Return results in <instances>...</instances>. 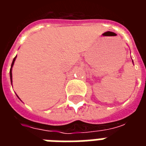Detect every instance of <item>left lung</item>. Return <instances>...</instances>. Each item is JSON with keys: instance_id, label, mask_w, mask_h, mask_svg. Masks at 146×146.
<instances>
[{"instance_id": "8db88e82", "label": "left lung", "mask_w": 146, "mask_h": 146, "mask_svg": "<svg viewBox=\"0 0 146 146\" xmlns=\"http://www.w3.org/2000/svg\"><path fill=\"white\" fill-rule=\"evenodd\" d=\"M132 62H133V61H132Z\"/></svg>"}]
</instances>
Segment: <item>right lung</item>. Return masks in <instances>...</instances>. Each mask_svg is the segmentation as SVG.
Segmentation results:
<instances>
[{"label": "right lung", "instance_id": "add662e5", "mask_svg": "<svg viewBox=\"0 0 146 146\" xmlns=\"http://www.w3.org/2000/svg\"><path fill=\"white\" fill-rule=\"evenodd\" d=\"M15 58H16V56L14 58V59L12 61V63H11V69H10V78H11V82H12V73H11V68L13 66V65H14V62L15 61Z\"/></svg>", "mask_w": 146, "mask_h": 146}]
</instances>
